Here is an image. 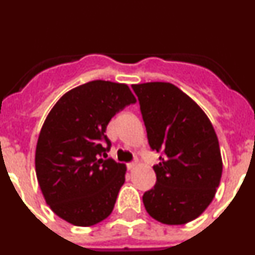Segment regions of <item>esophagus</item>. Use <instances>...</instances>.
Returning <instances> with one entry per match:
<instances>
[{
	"label": "esophagus",
	"instance_id": "esophagus-1",
	"mask_svg": "<svg viewBox=\"0 0 255 255\" xmlns=\"http://www.w3.org/2000/svg\"><path fill=\"white\" fill-rule=\"evenodd\" d=\"M136 164H138V162L132 161V162H129V163L126 164V166H128V168H129V170H131V168H134Z\"/></svg>",
	"mask_w": 255,
	"mask_h": 255
}]
</instances>
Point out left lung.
I'll return each mask as SVG.
<instances>
[{
	"mask_svg": "<svg viewBox=\"0 0 255 255\" xmlns=\"http://www.w3.org/2000/svg\"><path fill=\"white\" fill-rule=\"evenodd\" d=\"M140 106L152 150L161 153L153 166L155 185L143 194L150 217L184 225L209 206L222 175L217 135L202 108L170 83L131 85Z\"/></svg>",
	"mask_w": 255,
	"mask_h": 255,
	"instance_id": "left-lung-1",
	"label": "left lung"
}]
</instances>
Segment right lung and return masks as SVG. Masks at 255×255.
<instances>
[{"label": "right lung", "mask_w": 255, "mask_h": 255, "mask_svg": "<svg viewBox=\"0 0 255 255\" xmlns=\"http://www.w3.org/2000/svg\"><path fill=\"white\" fill-rule=\"evenodd\" d=\"M135 103L126 84L94 80L61 97L44 121L35 172L46 203L75 226H93L111 215L125 182V164L107 158L105 134L117 112Z\"/></svg>", "instance_id": "add662e5"}]
</instances>
